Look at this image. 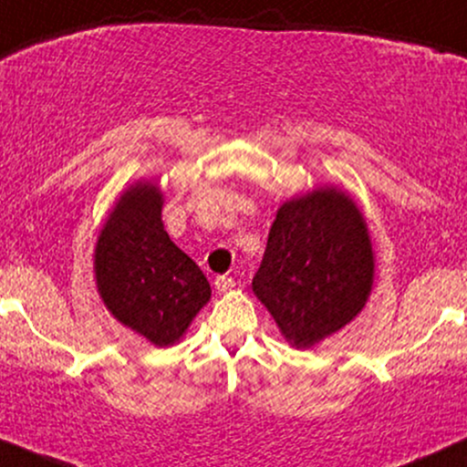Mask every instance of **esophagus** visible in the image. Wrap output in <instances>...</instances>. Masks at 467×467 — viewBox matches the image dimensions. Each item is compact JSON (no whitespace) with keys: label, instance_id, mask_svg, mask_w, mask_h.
Here are the masks:
<instances>
[{"label":"esophagus","instance_id":"34e87169","mask_svg":"<svg viewBox=\"0 0 467 467\" xmlns=\"http://www.w3.org/2000/svg\"><path fill=\"white\" fill-rule=\"evenodd\" d=\"M213 285H216L218 293H227V291H232L234 286H235V280H234L232 275H218Z\"/></svg>","mask_w":467,"mask_h":467}]
</instances>
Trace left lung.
<instances>
[{
	"label": "left lung",
	"mask_w": 467,
	"mask_h": 467,
	"mask_svg": "<svg viewBox=\"0 0 467 467\" xmlns=\"http://www.w3.org/2000/svg\"><path fill=\"white\" fill-rule=\"evenodd\" d=\"M373 275V244L353 198L317 187L277 209L251 286L286 342L311 348L364 308Z\"/></svg>",
	"instance_id": "1"
}]
</instances>
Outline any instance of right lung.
I'll return each mask as SVG.
<instances>
[{"label": "right lung", "mask_w": 467, "mask_h": 467, "mask_svg": "<svg viewBox=\"0 0 467 467\" xmlns=\"http://www.w3.org/2000/svg\"><path fill=\"white\" fill-rule=\"evenodd\" d=\"M163 193L134 182L99 234L94 249L97 289L108 311L154 347H171L212 297L205 274L167 235Z\"/></svg>", "instance_id": "1"}]
</instances>
